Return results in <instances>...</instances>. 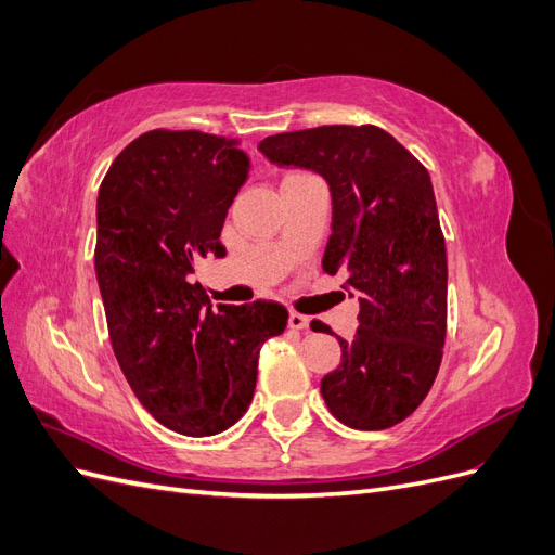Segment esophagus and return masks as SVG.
I'll return each instance as SVG.
<instances>
[{"label":"esophagus","instance_id":"obj_1","mask_svg":"<svg viewBox=\"0 0 555 555\" xmlns=\"http://www.w3.org/2000/svg\"><path fill=\"white\" fill-rule=\"evenodd\" d=\"M310 326V319L306 314H298V312H289V328L294 331H306Z\"/></svg>","mask_w":555,"mask_h":555}]
</instances>
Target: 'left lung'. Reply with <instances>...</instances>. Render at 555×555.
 <instances>
[{"mask_svg":"<svg viewBox=\"0 0 555 555\" xmlns=\"http://www.w3.org/2000/svg\"><path fill=\"white\" fill-rule=\"evenodd\" d=\"M259 150L326 178L322 268L359 294L357 335L338 338L340 365L322 379L326 405L349 428H391L428 396L447 335V247L426 166L375 125L275 133Z\"/></svg>","mask_w":555,"mask_h":555,"instance_id":"1","label":"left lung"}]
</instances>
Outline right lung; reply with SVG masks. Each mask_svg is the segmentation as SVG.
<instances>
[{
  "instance_id": "1",
  "label": "right lung",
  "mask_w": 555,
  "mask_h": 555,
  "mask_svg": "<svg viewBox=\"0 0 555 555\" xmlns=\"http://www.w3.org/2000/svg\"><path fill=\"white\" fill-rule=\"evenodd\" d=\"M247 171L238 139L153 129L99 188L94 271L115 359L141 405L190 438L247 412L261 345L289 319L266 300L212 312L190 278L194 259L227 255L220 233Z\"/></svg>"
}]
</instances>
